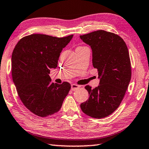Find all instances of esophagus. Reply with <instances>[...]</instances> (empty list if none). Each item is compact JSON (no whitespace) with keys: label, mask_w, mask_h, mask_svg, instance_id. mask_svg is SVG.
<instances>
[{"label":"esophagus","mask_w":149,"mask_h":149,"mask_svg":"<svg viewBox=\"0 0 149 149\" xmlns=\"http://www.w3.org/2000/svg\"><path fill=\"white\" fill-rule=\"evenodd\" d=\"M79 88H80V86H79V85L76 84H72L71 85V90L72 91H75L77 90Z\"/></svg>","instance_id":"1"}]
</instances>
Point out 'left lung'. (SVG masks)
Here are the masks:
<instances>
[{
  "mask_svg": "<svg viewBox=\"0 0 149 149\" xmlns=\"http://www.w3.org/2000/svg\"><path fill=\"white\" fill-rule=\"evenodd\" d=\"M92 50V63L98 70L99 85L85 86L89 99L81 104L86 115L102 118L110 115L121 103L131 78L127 47L117 34L99 30L80 36Z\"/></svg>",
  "mask_w": 149,
  "mask_h": 149,
  "instance_id": "left-lung-1",
  "label": "left lung"
}]
</instances>
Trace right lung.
Returning <instances> with one entry per match:
<instances>
[{
  "label": "right lung",
  "mask_w": 149,
  "mask_h": 149,
  "mask_svg": "<svg viewBox=\"0 0 149 149\" xmlns=\"http://www.w3.org/2000/svg\"><path fill=\"white\" fill-rule=\"evenodd\" d=\"M74 35L57 38L33 34L22 38L11 57L13 81L22 103L30 111L41 117L61 109L71 86L51 82L50 69L56 68L60 53Z\"/></svg>",
  "instance_id": "obj_1"
}]
</instances>
